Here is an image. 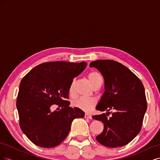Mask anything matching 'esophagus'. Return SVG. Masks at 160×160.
Instances as JSON below:
<instances>
[{"instance_id": "esophagus-1", "label": "esophagus", "mask_w": 160, "mask_h": 160, "mask_svg": "<svg viewBox=\"0 0 160 160\" xmlns=\"http://www.w3.org/2000/svg\"><path fill=\"white\" fill-rule=\"evenodd\" d=\"M85 118H88V119H91L92 116L89 113H85Z\"/></svg>"}]
</instances>
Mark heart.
Listing matches in <instances>:
<instances>
[{
	"mask_svg": "<svg viewBox=\"0 0 160 160\" xmlns=\"http://www.w3.org/2000/svg\"><path fill=\"white\" fill-rule=\"evenodd\" d=\"M88 78L93 88L101 85L102 79L98 72L95 71L90 72L88 75ZM69 93L72 95L74 93V81H72L69 87ZM96 99L93 98H81L73 101V105L85 111H89L96 105Z\"/></svg>",
	"mask_w": 160,
	"mask_h": 160,
	"instance_id": "1",
	"label": "heart"
}]
</instances>
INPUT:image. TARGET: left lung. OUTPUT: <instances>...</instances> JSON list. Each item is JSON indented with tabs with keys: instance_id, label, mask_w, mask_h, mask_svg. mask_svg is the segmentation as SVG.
Masks as SVG:
<instances>
[{
	"instance_id": "1",
	"label": "left lung",
	"mask_w": 160,
	"mask_h": 160,
	"mask_svg": "<svg viewBox=\"0 0 160 160\" xmlns=\"http://www.w3.org/2000/svg\"><path fill=\"white\" fill-rule=\"evenodd\" d=\"M89 67L99 70L105 81V91L96 109L108 112L92 117L104 124L97 141L108 148L125 146L142 129L147 109L143 85L132 71L117 61L98 60L92 61ZM111 109L116 112L108 118Z\"/></svg>"
}]
</instances>
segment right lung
<instances>
[{
  "instance_id": "1",
  "label": "right lung",
  "mask_w": 160,
  "mask_h": 160,
  "mask_svg": "<svg viewBox=\"0 0 160 160\" xmlns=\"http://www.w3.org/2000/svg\"><path fill=\"white\" fill-rule=\"evenodd\" d=\"M86 66L85 62H47L34 67L21 80L17 100L19 125L36 146H58L69 134L73 119L84 117L83 111L69 107L67 99L72 79ZM53 104L61 109L52 112Z\"/></svg>"
}]
</instances>
